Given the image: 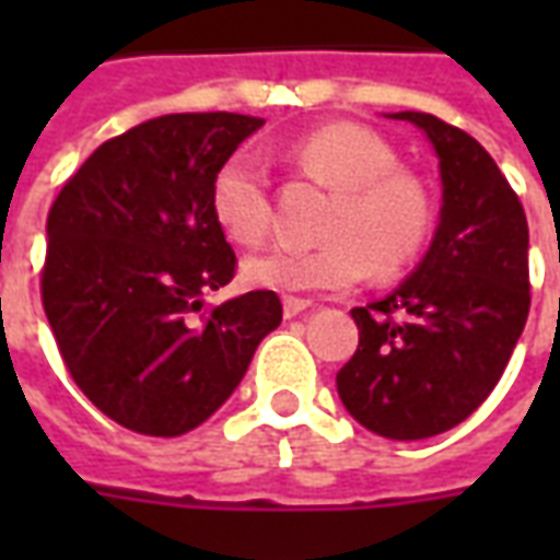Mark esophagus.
Segmentation results:
<instances>
[{"instance_id": "esophagus-1", "label": "esophagus", "mask_w": 560, "mask_h": 560, "mask_svg": "<svg viewBox=\"0 0 560 560\" xmlns=\"http://www.w3.org/2000/svg\"><path fill=\"white\" fill-rule=\"evenodd\" d=\"M281 308H284V317H296L303 315L305 308H312V303L303 300V296H284V300H281Z\"/></svg>"}]
</instances>
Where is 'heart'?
I'll return each instance as SVG.
<instances>
[{"label":"heart","mask_w":560,"mask_h":560,"mask_svg":"<svg viewBox=\"0 0 560 560\" xmlns=\"http://www.w3.org/2000/svg\"><path fill=\"white\" fill-rule=\"evenodd\" d=\"M291 167L332 188L324 243L315 248L272 245L245 260L252 288L279 293L348 291L369 276L393 279L422 255L432 233L434 207L429 188L401 171L396 152L372 128L329 122L288 147ZM212 219L236 245L267 240L272 200L264 161L236 152L221 164L209 188Z\"/></svg>","instance_id":"heart-1"}]
</instances>
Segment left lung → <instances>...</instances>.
Masks as SVG:
<instances>
[{
    "mask_svg": "<svg viewBox=\"0 0 560 560\" xmlns=\"http://www.w3.org/2000/svg\"><path fill=\"white\" fill-rule=\"evenodd\" d=\"M393 119L432 140L441 221L420 267L381 303L351 312L360 345L336 387L369 432L422 441L468 420L504 375L530 308L528 221L468 131L417 110Z\"/></svg>",
    "mask_w": 560,
    "mask_h": 560,
    "instance_id": "1",
    "label": "left lung"
}]
</instances>
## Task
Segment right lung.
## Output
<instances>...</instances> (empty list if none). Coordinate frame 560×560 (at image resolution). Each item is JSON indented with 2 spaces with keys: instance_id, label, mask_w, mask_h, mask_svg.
Here are the masks:
<instances>
[{
  "instance_id": "right-lung-1",
  "label": "right lung",
  "mask_w": 560,
  "mask_h": 560,
  "mask_svg": "<svg viewBox=\"0 0 560 560\" xmlns=\"http://www.w3.org/2000/svg\"><path fill=\"white\" fill-rule=\"evenodd\" d=\"M264 119L167 114L92 152L47 215L42 303L83 396L131 432L176 438L240 387L281 324L272 291L203 312L236 272L212 176Z\"/></svg>"
}]
</instances>
